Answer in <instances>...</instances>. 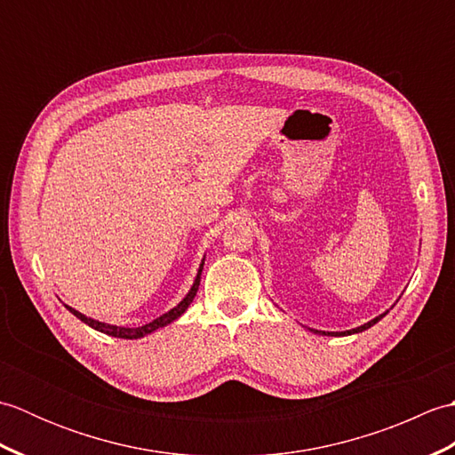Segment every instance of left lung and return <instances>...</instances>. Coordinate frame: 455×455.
Returning <instances> with one entry per match:
<instances>
[{
    "label": "left lung",
    "mask_w": 455,
    "mask_h": 455,
    "mask_svg": "<svg viewBox=\"0 0 455 455\" xmlns=\"http://www.w3.org/2000/svg\"><path fill=\"white\" fill-rule=\"evenodd\" d=\"M381 318H383V315L381 316H377V318H373V321H370V323H367V324H363V326H357V328H354V331H346V332H340V334H354V332H362V331H365V328H370V326H373L377 321H381ZM323 334H338V332H323Z\"/></svg>",
    "instance_id": "1"
}]
</instances>
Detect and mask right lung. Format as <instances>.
I'll return each instance as SVG.
<instances>
[{
  "label": "right lung",
  "mask_w": 455,
  "mask_h": 455,
  "mask_svg": "<svg viewBox=\"0 0 455 455\" xmlns=\"http://www.w3.org/2000/svg\"><path fill=\"white\" fill-rule=\"evenodd\" d=\"M201 272H203V264H201V267H199V274H197V277H196V283H193V287H191V291L186 295V299H183V301H181L178 307H173L172 311H168L166 315H162L160 318H156V321H152V323L144 324V326H137V328H124V326L105 324V323L93 321V318H90V316H85V315L78 313V311H76V308H72V307H68V305H66V307H68V311H70L72 315L78 316L82 323H85L88 326L95 328V331H100V332H103V334H109V336H117V338H129V340H132V338H142V336H147V334L154 332V331H156V328H160V326H166V324H170L172 321H176L178 316H181L183 313H186V311H188V307H189V305H191V301H193V297L197 295L199 282H201Z\"/></svg>",
  "instance_id": "add662e5"
}]
</instances>
